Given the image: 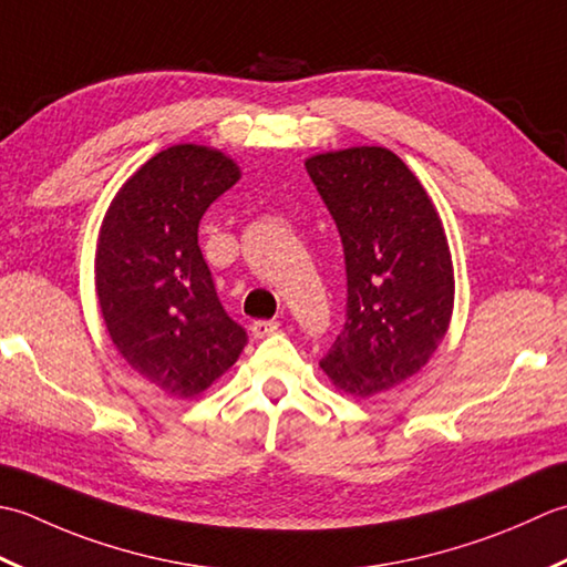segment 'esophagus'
<instances>
[{
    "mask_svg": "<svg viewBox=\"0 0 567 567\" xmlns=\"http://www.w3.org/2000/svg\"><path fill=\"white\" fill-rule=\"evenodd\" d=\"M249 330H251L254 338H269L271 332L279 330V322H276V320H254Z\"/></svg>",
    "mask_w": 567,
    "mask_h": 567,
    "instance_id": "34e87169",
    "label": "esophagus"
}]
</instances>
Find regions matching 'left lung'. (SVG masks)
Returning <instances> with one entry per match:
<instances>
[{"instance_id": "left-lung-1", "label": "left lung", "mask_w": 567, "mask_h": 567, "mask_svg": "<svg viewBox=\"0 0 567 567\" xmlns=\"http://www.w3.org/2000/svg\"><path fill=\"white\" fill-rule=\"evenodd\" d=\"M342 239L344 326L320 367L352 396H374L431 360L453 316V259L419 178L381 146L306 161Z\"/></svg>"}]
</instances>
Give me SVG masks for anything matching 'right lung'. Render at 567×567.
I'll return each instance as SVG.
<instances>
[{"mask_svg": "<svg viewBox=\"0 0 567 567\" xmlns=\"http://www.w3.org/2000/svg\"><path fill=\"white\" fill-rule=\"evenodd\" d=\"M237 181L235 161L215 148L171 146L124 183L102 223L95 284L110 338L171 396L200 394L247 344L198 245L205 210Z\"/></svg>", "mask_w": 567, "mask_h": 567, "instance_id": "add662e5", "label": "right lung"}]
</instances>
